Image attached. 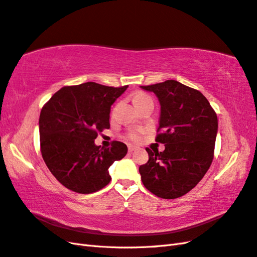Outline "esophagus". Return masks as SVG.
Returning <instances> with one entry per match:
<instances>
[{
    "mask_svg": "<svg viewBox=\"0 0 257 257\" xmlns=\"http://www.w3.org/2000/svg\"><path fill=\"white\" fill-rule=\"evenodd\" d=\"M127 149H128V152H134V151H136L138 149V147L133 146V145H128L127 146Z\"/></svg>",
    "mask_w": 257,
    "mask_h": 257,
    "instance_id": "obj_1",
    "label": "esophagus"
}]
</instances>
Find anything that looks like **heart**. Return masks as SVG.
<instances>
[{"instance_id": "heart-1", "label": "heart", "mask_w": 257, "mask_h": 257, "mask_svg": "<svg viewBox=\"0 0 257 257\" xmlns=\"http://www.w3.org/2000/svg\"><path fill=\"white\" fill-rule=\"evenodd\" d=\"M147 99H151V97L148 95L147 93L141 92V91L134 93L133 102L136 106L139 105L141 103H143V102H145V100H147ZM142 134H143V130H130L126 133L125 137H126V139H128V141H131V142H138L142 137Z\"/></svg>"}]
</instances>
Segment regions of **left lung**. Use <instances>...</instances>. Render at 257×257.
I'll return each instance as SVG.
<instances>
[{"label":"left lung","instance_id":"left-lung-1","mask_svg":"<svg viewBox=\"0 0 257 257\" xmlns=\"http://www.w3.org/2000/svg\"><path fill=\"white\" fill-rule=\"evenodd\" d=\"M142 88L153 92L161 104L155 142L163 152L146 150L149 161L139 167L147 190L164 199L185 195L203 179L214 157L217 116L198 90L176 80Z\"/></svg>","mask_w":257,"mask_h":257}]
</instances>
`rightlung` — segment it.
Returning a JSON list of instances; mask_svg holds the SVG:
<instances>
[{
    "instance_id": "1",
    "label": "right lung",
    "mask_w": 257,
    "mask_h": 257,
    "mask_svg": "<svg viewBox=\"0 0 257 257\" xmlns=\"http://www.w3.org/2000/svg\"><path fill=\"white\" fill-rule=\"evenodd\" d=\"M126 88L96 82L66 85L43 106L42 157L50 173L66 189L90 194L110 182L108 168L125 157L127 147L112 142L111 147L100 148L94 139L110 127V107Z\"/></svg>"
}]
</instances>
